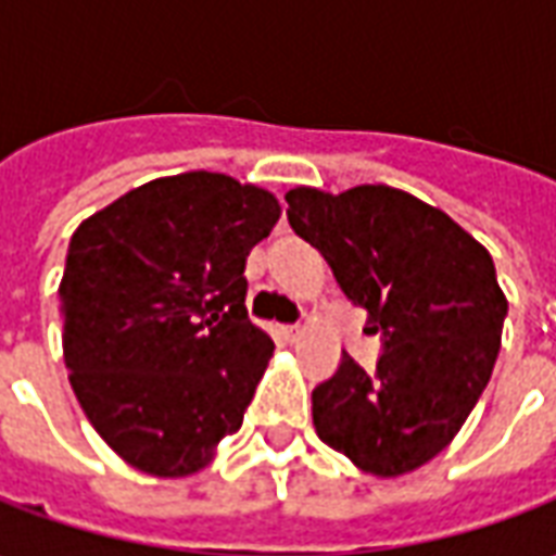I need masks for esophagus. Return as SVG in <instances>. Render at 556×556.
Segmentation results:
<instances>
[{
	"label": "esophagus",
	"instance_id": "34e87169",
	"mask_svg": "<svg viewBox=\"0 0 556 556\" xmlns=\"http://www.w3.org/2000/svg\"><path fill=\"white\" fill-rule=\"evenodd\" d=\"M282 337L289 339V342H298V339L303 337V327H301V325H289V327H282Z\"/></svg>",
	"mask_w": 556,
	"mask_h": 556
}]
</instances>
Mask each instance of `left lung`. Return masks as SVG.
Wrapping results in <instances>:
<instances>
[{
    "instance_id": "obj_1",
    "label": "left lung",
    "mask_w": 556,
    "mask_h": 556,
    "mask_svg": "<svg viewBox=\"0 0 556 556\" xmlns=\"http://www.w3.org/2000/svg\"><path fill=\"white\" fill-rule=\"evenodd\" d=\"M286 202L291 229L325 255L384 349L372 372L342 354L313 390L315 431L372 477L410 473L458 434L497 361L509 303L489 250L384 184L294 187Z\"/></svg>"
}]
</instances>
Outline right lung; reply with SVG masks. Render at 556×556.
I'll list each match as a JSON object with an SVG mask.
<instances>
[{"label": "right lung", "instance_id": "obj_1", "mask_svg": "<svg viewBox=\"0 0 556 556\" xmlns=\"http://www.w3.org/2000/svg\"><path fill=\"white\" fill-rule=\"evenodd\" d=\"M277 195L219 172L148 181L79 223L59 286L86 417L142 473L190 477L243 410L274 339L247 318V255Z\"/></svg>", "mask_w": 556, "mask_h": 556}]
</instances>
